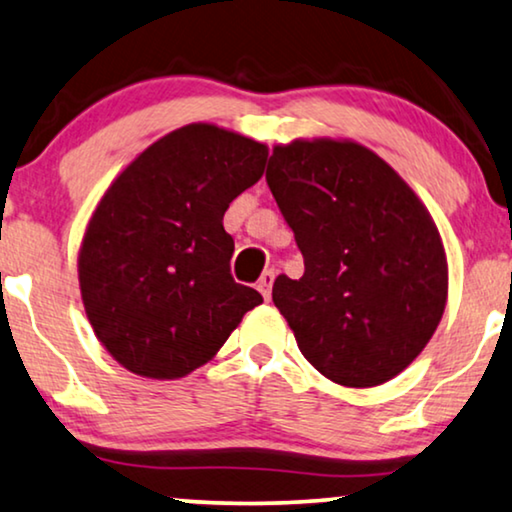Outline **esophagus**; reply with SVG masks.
<instances>
[{
    "label": "esophagus",
    "mask_w": 512,
    "mask_h": 512,
    "mask_svg": "<svg viewBox=\"0 0 512 512\" xmlns=\"http://www.w3.org/2000/svg\"><path fill=\"white\" fill-rule=\"evenodd\" d=\"M272 282H275V270H265L261 279H258V284H256V289L261 291V296L265 300H268L270 293H272Z\"/></svg>",
    "instance_id": "esophagus-1"
}]
</instances>
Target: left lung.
Masks as SVG:
<instances>
[{
    "label": "left lung",
    "instance_id": "8db88e82",
    "mask_svg": "<svg viewBox=\"0 0 512 512\" xmlns=\"http://www.w3.org/2000/svg\"><path fill=\"white\" fill-rule=\"evenodd\" d=\"M303 254L272 303L300 352L345 387H375L417 359L443 317L447 261L412 188L366 146H275L265 172Z\"/></svg>",
    "mask_w": 512,
    "mask_h": 512
}]
</instances>
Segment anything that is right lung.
Instances as JSON below:
<instances>
[{
  "label": "right lung",
  "instance_id": "add662e5",
  "mask_svg": "<svg viewBox=\"0 0 512 512\" xmlns=\"http://www.w3.org/2000/svg\"><path fill=\"white\" fill-rule=\"evenodd\" d=\"M268 146L193 123L151 144L109 186L79 254L90 326L132 373L174 380L219 352L263 303L230 275L223 214L263 177Z\"/></svg>",
  "mask_w": 512,
  "mask_h": 512
}]
</instances>
